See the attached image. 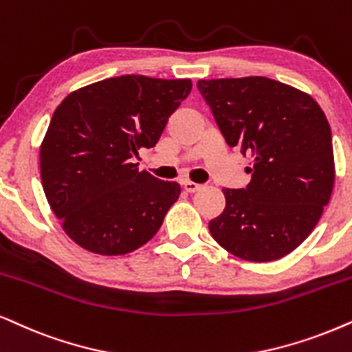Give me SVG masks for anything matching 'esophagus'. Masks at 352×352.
Returning <instances> with one entry per match:
<instances>
[{
    "label": "esophagus",
    "mask_w": 352,
    "mask_h": 352,
    "mask_svg": "<svg viewBox=\"0 0 352 352\" xmlns=\"http://www.w3.org/2000/svg\"><path fill=\"white\" fill-rule=\"evenodd\" d=\"M181 184L186 189V192H189V194L197 192V190H200L204 187L202 184H195V182H192V181H182Z\"/></svg>",
    "instance_id": "1"
}]
</instances>
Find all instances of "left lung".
<instances>
[{"mask_svg": "<svg viewBox=\"0 0 352 352\" xmlns=\"http://www.w3.org/2000/svg\"><path fill=\"white\" fill-rule=\"evenodd\" d=\"M230 147L252 158L250 182L223 189L226 207L208 223L213 239L250 262L298 248L320 220L335 182L331 129L310 95L268 77L199 80Z\"/></svg>", "mask_w": 352, "mask_h": 352, "instance_id": "obj_1", "label": "left lung"}]
</instances>
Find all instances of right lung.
Here are the masks:
<instances>
[{"instance_id": "obj_1", "label": "right lung", "mask_w": 352, "mask_h": 352, "mask_svg": "<svg viewBox=\"0 0 352 352\" xmlns=\"http://www.w3.org/2000/svg\"><path fill=\"white\" fill-rule=\"evenodd\" d=\"M189 79L127 74L76 90L53 113L40 148L50 207L85 250L122 255L148 243L181 194L134 163L157 145Z\"/></svg>"}]
</instances>
